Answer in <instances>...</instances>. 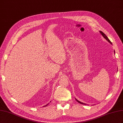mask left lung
<instances>
[{
    "label": "left lung",
    "instance_id": "obj_1",
    "mask_svg": "<svg viewBox=\"0 0 123 123\" xmlns=\"http://www.w3.org/2000/svg\"><path fill=\"white\" fill-rule=\"evenodd\" d=\"M99 32L100 33V34H101V35H102V36L105 38V39H106L108 42H109V43H110L111 44H112V43H111V41L109 40V38H108V37L106 36V34H105L104 33H103V32H102V31H99ZM114 54H115V51H114ZM75 99L77 100V101H78V102L79 103H80V104H83V105H86V104H85V103H82V102H81V101H80L79 100H77L76 98H75Z\"/></svg>",
    "mask_w": 123,
    "mask_h": 123
}]
</instances>
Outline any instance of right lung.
Wrapping results in <instances>:
<instances>
[{"instance_id":"obj_1","label":"right lung","mask_w":123,"mask_h":123,"mask_svg":"<svg viewBox=\"0 0 123 123\" xmlns=\"http://www.w3.org/2000/svg\"><path fill=\"white\" fill-rule=\"evenodd\" d=\"M50 102H51V101H50ZM48 104H49V103H48V104H47V105H45V106H44V107H46V106H47V105H48Z\"/></svg>"}]
</instances>
